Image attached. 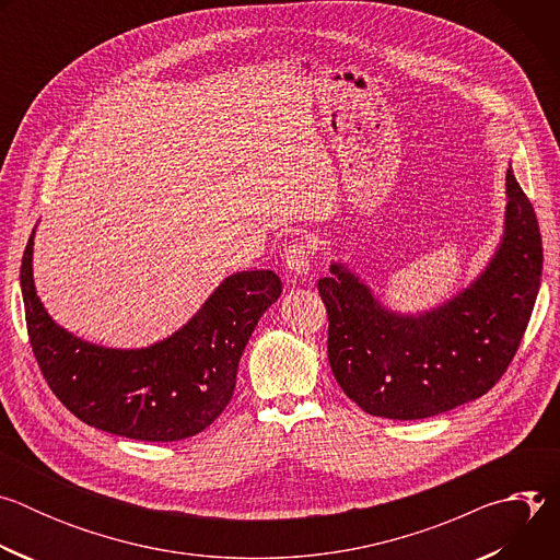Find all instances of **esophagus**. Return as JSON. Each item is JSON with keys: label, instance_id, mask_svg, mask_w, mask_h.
Listing matches in <instances>:
<instances>
[{"label": "esophagus", "instance_id": "obj_1", "mask_svg": "<svg viewBox=\"0 0 560 560\" xmlns=\"http://www.w3.org/2000/svg\"><path fill=\"white\" fill-rule=\"evenodd\" d=\"M310 259H312V250H310V244L307 242H292L288 248H285V255H283V261H285V268L294 275V277H305L307 270H310Z\"/></svg>", "mask_w": 560, "mask_h": 560}]
</instances>
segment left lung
I'll use <instances>...</instances> for the list:
<instances>
[{
    "label": "left lung",
    "instance_id": "obj_1",
    "mask_svg": "<svg viewBox=\"0 0 560 560\" xmlns=\"http://www.w3.org/2000/svg\"><path fill=\"white\" fill-rule=\"evenodd\" d=\"M497 253L467 288L432 310L385 307L346 264L318 279L328 310V359L348 398L368 415L415 421L483 396L514 359L536 303L542 244L512 166Z\"/></svg>",
    "mask_w": 560,
    "mask_h": 560
}]
</instances>
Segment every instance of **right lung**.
I'll return each mask as SVG.
<instances>
[{
  "label": "right lung",
  "instance_id": "1",
  "mask_svg": "<svg viewBox=\"0 0 560 560\" xmlns=\"http://www.w3.org/2000/svg\"><path fill=\"white\" fill-rule=\"evenodd\" d=\"M33 238L22 296L33 354L59 401L97 430L135 441H182L230 404L236 368L264 312L281 296L272 270L225 277L186 326L148 348L89 343L52 322L33 279Z\"/></svg>",
  "mask_w": 560,
  "mask_h": 560
}]
</instances>
